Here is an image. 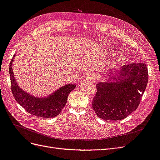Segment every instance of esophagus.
Wrapping results in <instances>:
<instances>
[{
	"label": "esophagus",
	"mask_w": 160,
	"mask_h": 160,
	"mask_svg": "<svg viewBox=\"0 0 160 160\" xmlns=\"http://www.w3.org/2000/svg\"><path fill=\"white\" fill-rule=\"evenodd\" d=\"M86 79H88V80L94 79H95V75L93 73H91V72H89V73H88L86 75Z\"/></svg>",
	"instance_id": "34e87169"
}]
</instances>
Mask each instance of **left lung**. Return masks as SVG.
I'll return each mask as SVG.
<instances>
[{"instance_id": "1", "label": "left lung", "mask_w": 160, "mask_h": 160, "mask_svg": "<svg viewBox=\"0 0 160 160\" xmlns=\"http://www.w3.org/2000/svg\"><path fill=\"white\" fill-rule=\"evenodd\" d=\"M111 76L113 82L108 77V81L96 85L92 108L101 119L122 120L138 108L147 87L148 70L146 63L131 62Z\"/></svg>"}]
</instances>
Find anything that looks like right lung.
<instances>
[{
  "mask_svg": "<svg viewBox=\"0 0 160 160\" xmlns=\"http://www.w3.org/2000/svg\"><path fill=\"white\" fill-rule=\"evenodd\" d=\"M13 57L10 62L9 74L11 76V91L15 100L23 108H25L28 113L37 117L51 118L57 116L65 107L67 97L70 92L75 89L76 85L72 84L66 85L47 98H35L21 89L17 83L11 67Z\"/></svg>",
  "mask_w": 160,
  "mask_h": 160,
  "instance_id": "1",
  "label": "right lung"
}]
</instances>
